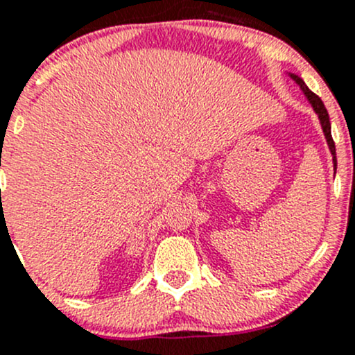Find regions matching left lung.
Listing matches in <instances>:
<instances>
[{
	"instance_id": "obj_1",
	"label": "left lung",
	"mask_w": 355,
	"mask_h": 355,
	"mask_svg": "<svg viewBox=\"0 0 355 355\" xmlns=\"http://www.w3.org/2000/svg\"><path fill=\"white\" fill-rule=\"evenodd\" d=\"M290 77L293 78V80L297 82V85H299L300 89H302V92L306 94V98L309 99L311 106H313L314 111L318 113V118H320V123H321V128H323V134H324V139H327V144L328 148H330L331 151V156H333V166H335L336 170V153H335V142H333V137H331V123H330V116H328V111L324 108L323 101H321L320 98H318L316 94H314L313 91H311L309 87L306 85V82L302 80L300 77H297V75L290 73Z\"/></svg>"
}]
</instances>
